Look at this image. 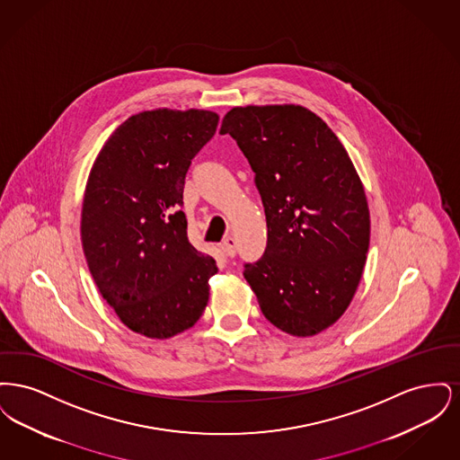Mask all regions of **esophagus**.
Masks as SVG:
<instances>
[{"instance_id":"obj_1","label":"esophagus","mask_w":460,"mask_h":460,"mask_svg":"<svg viewBox=\"0 0 460 460\" xmlns=\"http://www.w3.org/2000/svg\"><path fill=\"white\" fill-rule=\"evenodd\" d=\"M222 250L227 257H234L236 255V240L233 236H227L226 240L222 241Z\"/></svg>"}]
</instances>
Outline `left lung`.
Returning <instances> with one entry per match:
<instances>
[{
	"instance_id": "1",
	"label": "left lung",
	"mask_w": 460,
	"mask_h": 460,
	"mask_svg": "<svg viewBox=\"0 0 460 460\" xmlns=\"http://www.w3.org/2000/svg\"><path fill=\"white\" fill-rule=\"evenodd\" d=\"M231 134L255 172L267 248L244 265L265 319L306 338L332 326L350 305L371 238L364 184L338 136L302 105L229 110Z\"/></svg>"
}]
</instances>
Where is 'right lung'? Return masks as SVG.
Returning <instances> with one entry per match:
<instances>
[{
    "instance_id": "add662e5",
    "label": "right lung",
    "mask_w": 460,
    "mask_h": 460,
    "mask_svg": "<svg viewBox=\"0 0 460 460\" xmlns=\"http://www.w3.org/2000/svg\"><path fill=\"white\" fill-rule=\"evenodd\" d=\"M210 110L139 111L111 132L89 172L81 240L103 300L128 328L165 340L197 324L217 263L188 240L191 158L216 134Z\"/></svg>"
}]
</instances>
